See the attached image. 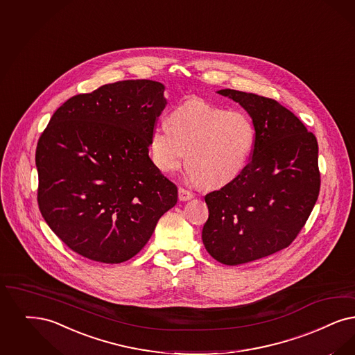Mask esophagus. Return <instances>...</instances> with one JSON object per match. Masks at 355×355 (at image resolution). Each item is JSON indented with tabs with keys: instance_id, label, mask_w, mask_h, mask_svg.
Segmentation results:
<instances>
[{
	"instance_id": "esophagus-1",
	"label": "esophagus",
	"mask_w": 355,
	"mask_h": 355,
	"mask_svg": "<svg viewBox=\"0 0 355 355\" xmlns=\"http://www.w3.org/2000/svg\"><path fill=\"white\" fill-rule=\"evenodd\" d=\"M178 197H180V200H189V199L193 198V193L186 190L184 187H180L178 189Z\"/></svg>"
}]
</instances>
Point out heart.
Returning <instances> with one entry per match:
<instances>
[{"instance_id":"heart-1","label":"heart","mask_w":355,"mask_h":355,"mask_svg":"<svg viewBox=\"0 0 355 355\" xmlns=\"http://www.w3.org/2000/svg\"><path fill=\"white\" fill-rule=\"evenodd\" d=\"M168 121L150 135L159 171H175L184 156L189 180L209 189L231 184L244 171L255 144V127L245 112L193 98L175 107Z\"/></svg>"}]
</instances>
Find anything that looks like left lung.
Masks as SVG:
<instances>
[{"label":"left lung","instance_id":"obj_1","mask_svg":"<svg viewBox=\"0 0 355 355\" xmlns=\"http://www.w3.org/2000/svg\"><path fill=\"white\" fill-rule=\"evenodd\" d=\"M218 94L250 114L255 144L241 175L206 194L202 241L215 260L239 266L282 251L297 238L320 194L318 144L276 100L236 89Z\"/></svg>","mask_w":355,"mask_h":355}]
</instances>
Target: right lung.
<instances>
[{
    "mask_svg": "<svg viewBox=\"0 0 355 355\" xmlns=\"http://www.w3.org/2000/svg\"><path fill=\"white\" fill-rule=\"evenodd\" d=\"M165 87L139 79L101 85L64 101L35 150L38 206L79 255L116 264L139 254L177 186L149 157Z\"/></svg>",
    "mask_w": 355,
    "mask_h": 355,
    "instance_id": "1",
    "label": "right lung"
}]
</instances>
